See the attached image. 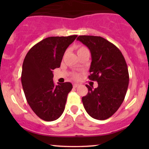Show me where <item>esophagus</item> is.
I'll return each mask as SVG.
<instances>
[{"instance_id": "1", "label": "esophagus", "mask_w": 149, "mask_h": 149, "mask_svg": "<svg viewBox=\"0 0 149 149\" xmlns=\"http://www.w3.org/2000/svg\"><path fill=\"white\" fill-rule=\"evenodd\" d=\"M79 86V84H77V83H74V84L73 85V87L74 88H78V87Z\"/></svg>"}]
</instances>
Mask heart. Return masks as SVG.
<instances>
[{
	"label": "heart",
	"instance_id": "b5f03b06",
	"mask_svg": "<svg viewBox=\"0 0 149 149\" xmlns=\"http://www.w3.org/2000/svg\"><path fill=\"white\" fill-rule=\"evenodd\" d=\"M76 49H77V54H80V53L84 52L85 50H88V48L87 47H84V46H78V47H76ZM73 77L74 78H78V77H79V74H78V73H74V74L73 75Z\"/></svg>",
	"mask_w": 149,
	"mask_h": 149
}]
</instances>
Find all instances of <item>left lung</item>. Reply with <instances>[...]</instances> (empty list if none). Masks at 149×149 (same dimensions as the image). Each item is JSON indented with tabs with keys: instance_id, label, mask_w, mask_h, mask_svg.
<instances>
[{
	"instance_id": "1",
	"label": "left lung",
	"mask_w": 149,
	"mask_h": 149,
	"mask_svg": "<svg viewBox=\"0 0 149 149\" xmlns=\"http://www.w3.org/2000/svg\"><path fill=\"white\" fill-rule=\"evenodd\" d=\"M77 40L90 49L89 79L98 83L95 89L86 85L88 92L82 98L83 106L92 118L106 120L117 111L127 92L129 73L125 59L115 45L102 37L80 36Z\"/></svg>"
}]
</instances>
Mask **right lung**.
Segmentation results:
<instances>
[{
  "mask_svg": "<svg viewBox=\"0 0 149 149\" xmlns=\"http://www.w3.org/2000/svg\"><path fill=\"white\" fill-rule=\"evenodd\" d=\"M77 36L46 38L33 46L24 58L22 88L29 105L43 120H55L64 111L72 84L66 82L56 85L52 70L60 66L65 51Z\"/></svg>",
  "mask_w": 149,
  "mask_h": 149,
  "instance_id": "right-lung-1",
  "label": "right lung"
}]
</instances>
